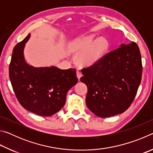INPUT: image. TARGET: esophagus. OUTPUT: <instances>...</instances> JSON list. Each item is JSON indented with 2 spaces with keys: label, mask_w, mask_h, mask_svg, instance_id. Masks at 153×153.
<instances>
[{
  "label": "esophagus",
  "mask_w": 153,
  "mask_h": 153,
  "mask_svg": "<svg viewBox=\"0 0 153 153\" xmlns=\"http://www.w3.org/2000/svg\"><path fill=\"white\" fill-rule=\"evenodd\" d=\"M76 74H77V79H78L79 80L80 79V77H81L82 76V72L81 71H77V72H76Z\"/></svg>",
  "instance_id": "esophagus-1"
}]
</instances>
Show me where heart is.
Instances as JSON below:
<instances>
[{
	"mask_svg": "<svg viewBox=\"0 0 153 153\" xmlns=\"http://www.w3.org/2000/svg\"><path fill=\"white\" fill-rule=\"evenodd\" d=\"M108 42L105 38L94 39V35L77 38L69 43L68 50L78 54L77 63L83 67L91 66L102 59L108 50Z\"/></svg>",
	"mask_w": 153,
	"mask_h": 153,
	"instance_id": "1",
	"label": "heart"
}]
</instances>
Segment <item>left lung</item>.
<instances>
[{
    "mask_svg": "<svg viewBox=\"0 0 153 153\" xmlns=\"http://www.w3.org/2000/svg\"><path fill=\"white\" fill-rule=\"evenodd\" d=\"M82 73L80 80L88 87L86 105L94 115L108 117L122 113L132 103L141 82L138 46L121 44Z\"/></svg>",
    "mask_w": 153,
    "mask_h": 153,
    "instance_id": "1",
    "label": "left lung"
}]
</instances>
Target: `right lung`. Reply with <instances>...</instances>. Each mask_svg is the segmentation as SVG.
Segmentation results:
<instances>
[{"instance_id": "right-lung-1", "label": "right lung", "mask_w": 153, "mask_h": 153, "mask_svg": "<svg viewBox=\"0 0 153 153\" xmlns=\"http://www.w3.org/2000/svg\"><path fill=\"white\" fill-rule=\"evenodd\" d=\"M30 34L15 46L9 65V78L18 101L25 109L50 117L65 104L67 92L78 79L76 69L55 66L35 67L24 58L25 43Z\"/></svg>"}]
</instances>
